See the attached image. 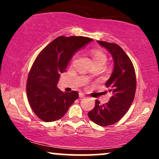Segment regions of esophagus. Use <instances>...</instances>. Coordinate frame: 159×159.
<instances>
[{"label":"esophagus","mask_w":159,"mask_h":159,"mask_svg":"<svg viewBox=\"0 0 159 159\" xmlns=\"http://www.w3.org/2000/svg\"><path fill=\"white\" fill-rule=\"evenodd\" d=\"M85 95L83 93H79V98H84Z\"/></svg>","instance_id":"1"}]
</instances>
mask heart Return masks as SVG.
I'll return each mask as SVG.
<instances>
[{
    "label": "heart",
    "mask_w": 159,
    "mask_h": 159,
    "mask_svg": "<svg viewBox=\"0 0 159 159\" xmlns=\"http://www.w3.org/2000/svg\"><path fill=\"white\" fill-rule=\"evenodd\" d=\"M91 55H92V61L94 66L97 64L104 65L106 62V55L101 51L93 50L91 52Z\"/></svg>",
    "instance_id": "b5f03b06"
}]
</instances>
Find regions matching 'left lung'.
I'll return each instance as SVG.
<instances>
[{"label":"left lung","instance_id":"1","mask_svg":"<svg viewBox=\"0 0 159 159\" xmlns=\"http://www.w3.org/2000/svg\"><path fill=\"white\" fill-rule=\"evenodd\" d=\"M97 43L108 51L114 61L112 74L105 83L111 97L105 105L96 100L88 116L97 125L107 126L119 121L131 107L135 94L136 76L132 61L119 45L104 41Z\"/></svg>","mask_w":159,"mask_h":159}]
</instances>
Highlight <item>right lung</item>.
Wrapping results in <instances>:
<instances>
[{
    "label": "right lung",
    "instance_id": "add662e5",
    "mask_svg": "<svg viewBox=\"0 0 159 159\" xmlns=\"http://www.w3.org/2000/svg\"><path fill=\"white\" fill-rule=\"evenodd\" d=\"M93 39L84 36H59L39 53L27 82V95L32 110L39 119L53 122L64 116L78 98V93H63L57 87L61 74L78 50Z\"/></svg>",
    "mask_w": 159,
    "mask_h": 159
}]
</instances>
